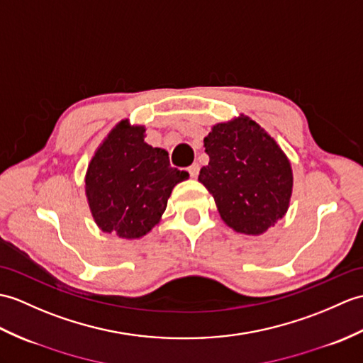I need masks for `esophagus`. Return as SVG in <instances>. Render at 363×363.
Instances as JSON below:
<instances>
[{
    "label": "esophagus",
    "mask_w": 363,
    "mask_h": 363,
    "mask_svg": "<svg viewBox=\"0 0 363 363\" xmlns=\"http://www.w3.org/2000/svg\"><path fill=\"white\" fill-rule=\"evenodd\" d=\"M187 172H189V174H190V178H196V176L199 174V165H198V164H191V165L187 168Z\"/></svg>",
    "instance_id": "obj_1"
}]
</instances>
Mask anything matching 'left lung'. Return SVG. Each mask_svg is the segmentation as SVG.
Instances as JSON below:
<instances>
[{
    "mask_svg": "<svg viewBox=\"0 0 363 363\" xmlns=\"http://www.w3.org/2000/svg\"><path fill=\"white\" fill-rule=\"evenodd\" d=\"M208 165L198 181L213 196L221 220L235 232L261 235L286 215L292 168L274 138L241 114L213 125L204 138Z\"/></svg>",
    "mask_w": 363,
    "mask_h": 363,
    "instance_id": "obj_1",
    "label": "left lung"
}]
</instances>
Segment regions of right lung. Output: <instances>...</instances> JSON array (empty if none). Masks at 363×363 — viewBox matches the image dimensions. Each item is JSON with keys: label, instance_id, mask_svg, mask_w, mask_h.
<instances>
[{"label": "right lung", "instance_id": "obj_1", "mask_svg": "<svg viewBox=\"0 0 363 363\" xmlns=\"http://www.w3.org/2000/svg\"><path fill=\"white\" fill-rule=\"evenodd\" d=\"M145 126L122 121L100 143L88 165L85 191L91 215L106 233L138 240L159 224L176 184L187 172L168 153L143 140Z\"/></svg>", "mask_w": 363, "mask_h": 363}]
</instances>
